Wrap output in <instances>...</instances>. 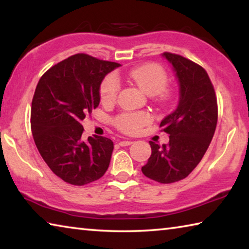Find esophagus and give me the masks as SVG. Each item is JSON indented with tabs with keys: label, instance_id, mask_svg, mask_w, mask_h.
<instances>
[{
	"label": "esophagus",
	"instance_id": "1",
	"mask_svg": "<svg viewBox=\"0 0 249 249\" xmlns=\"http://www.w3.org/2000/svg\"><path fill=\"white\" fill-rule=\"evenodd\" d=\"M133 144V142H130V141H122V142H120V145L121 146H129V145H132Z\"/></svg>",
	"mask_w": 249,
	"mask_h": 249
}]
</instances>
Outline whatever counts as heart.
Instances as JSON below:
<instances>
[{"instance_id":"b5f03b06","label":"heart","mask_w":249,"mask_h":249,"mask_svg":"<svg viewBox=\"0 0 249 249\" xmlns=\"http://www.w3.org/2000/svg\"><path fill=\"white\" fill-rule=\"evenodd\" d=\"M128 78L149 95L162 92L167 86V73L158 64H145L130 69ZM120 90V82L114 74H109L103 80L100 88L101 101L103 103L114 102ZM150 122V115L145 112L124 113L115 119V125L121 130L128 134H136L142 126Z\"/></svg>"}]
</instances>
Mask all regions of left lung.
Listing matches in <instances>:
<instances>
[{"label":"left lung","instance_id":"1","mask_svg":"<svg viewBox=\"0 0 249 249\" xmlns=\"http://www.w3.org/2000/svg\"><path fill=\"white\" fill-rule=\"evenodd\" d=\"M162 57L172 66L179 83L176 109L161 121L169 144L149 142L151 155L142 171L160 183H172L191 174L203 158L217 123V102L212 82L201 66L170 53Z\"/></svg>","mask_w":249,"mask_h":249}]
</instances>
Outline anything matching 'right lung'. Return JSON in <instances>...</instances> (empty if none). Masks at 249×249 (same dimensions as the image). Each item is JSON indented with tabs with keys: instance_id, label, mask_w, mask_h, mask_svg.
<instances>
[{
	"instance_id": "1",
	"label": "right lung",
	"mask_w": 249,
	"mask_h": 249,
	"mask_svg": "<svg viewBox=\"0 0 249 249\" xmlns=\"http://www.w3.org/2000/svg\"><path fill=\"white\" fill-rule=\"evenodd\" d=\"M120 66L77 53L46 71L37 84L31 112L34 141L53 174L70 184L93 182L107 170L113 142L96 135L84 140L81 121L98 107L105 75Z\"/></svg>"
}]
</instances>
